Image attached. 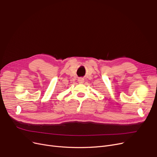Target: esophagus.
Instances as JSON below:
<instances>
[{
	"label": "esophagus",
	"mask_w": 157,
	"mask_h": 157,
	"mask_svg": "<svg viewBox=\"0 0 157 157\" xmlns=\"http://www.w3.org/2000/svg\"><path fill=\"white\" fill-rule=\"evenodd\" d=\"M78 82L79 83H84V79L83 78H79L78 79Z\"/></svg>",
	"instance_id": "34e87169"
}]
</instances>
